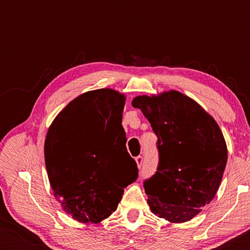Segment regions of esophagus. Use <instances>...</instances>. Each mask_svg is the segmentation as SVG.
I'll return each mask as SVG.
<instances>
[{"label": "esophagus", "instance_id": "1", "mask_svg": "<svg viewBox=\"0 0 250 250\" xmlns=\"http://www.w3.org/2000/svg\"><path fill=\"white\" fill-rule=\"evenodd\" d=\"M135 162H136V165H138V168H141L142 165H143V158L141 156H138L135 158Z\"/></svg>", "mask_w": 250, "mask_h": 250}]
</instances>
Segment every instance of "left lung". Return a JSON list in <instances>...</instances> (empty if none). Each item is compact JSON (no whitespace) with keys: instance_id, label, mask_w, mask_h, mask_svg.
<instances>
[{"instance_id":"1","label":"left lung","mask_w":250,"mask_h":250,"mask_svg":"<svg viewBox=\"0 0 250 250\" xmlns=\"http://www.w3.org/2000/svg\"><path fill=\"white\" fill-rule=\"evenodd\" d=\"M132 105L158 138V168L145 181L150 209L169 223L192 220L213 200L227 166L220 126L193 99L175 90L139 95Z\"/></svg>"}]
</instances>
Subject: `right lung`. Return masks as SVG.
<instances>
[{
    "label": "right lung",
    "mask_w": 250,
    "mask_h": 250,
    "mask_svg": "<svg viewBox=\"0 0 250 250\" xmlns=\"http://www.w3.org/2000/svg\"><path fill=\"white\" fill-rule=\"evenodd\" d=\"M125 95L99 88L78 95L54 118L44 142L51 189L81 223H100L138 179L122 126Z\"/></svg>",
    "instance_id": "obj_1"
}]
</instances>
